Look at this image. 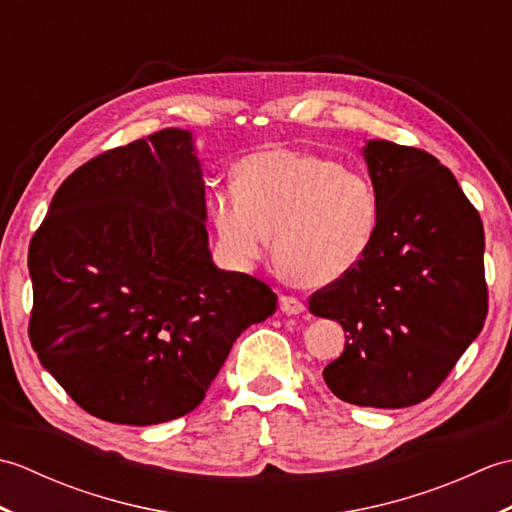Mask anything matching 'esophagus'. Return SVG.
Returning a JSON list of instances; mask_svg holds the SVG:
<instances>
[{
	"label": "esophagus",
	"mask_w": 512,
	"mask_h": 512,
	"mask_svg": "<svg viewBox=\"0 0 512 512\" xmlns=\"http://www.w3.org/2000/svg\"><path fill=\"white\" fill-rule=\"evenodd\" d=\"M279 308L284 314H301L303 310H306L303 301H299L297 297H288V295L279 297Z\"/></svg>",
	"instance_id": "1"
}]
</instances>
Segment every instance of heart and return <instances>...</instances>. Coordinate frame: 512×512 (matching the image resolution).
Wrapping results in <instances>:
<instances>
[{
    "label": "heart",
    "mask_w": 512,
    "mask_h": 512,
    "mask_svg": "<svg viewBox=\"0 0 512 512\" xmlns=\"http://www.w3.org/2000/svg\"><path fill=\"white\" fill-rule=\"evenodd\" d=\"M237 189H213L209 215L237 268L266 255L292 279L328 286L361 266L380 224V195L363 171L295 149H264L235 165Z\"/></svg>",
    "instance_id": "1"
}]
</instances>
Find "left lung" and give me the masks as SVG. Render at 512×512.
Here are the masks:
<instances>
[{
    "label": "left lung",
    "mask_w": 512,
    "mask_h": 512,
    "mask_svg": "<svg viewBox=\"0 0 512 512\" xmlns=\"http://www.w3.org/2000/svg\"><path fill=\"white\" fill-rule=\"evenodd\" d=\"M380 195L376 242L350 275L314 292L343 354L323 369L336 398L400 409L427 400L484 328V226L438 158L389 140L363 147Z\"/></svg>",
    "instance_id": "left-lung-1"
}]
</instances>
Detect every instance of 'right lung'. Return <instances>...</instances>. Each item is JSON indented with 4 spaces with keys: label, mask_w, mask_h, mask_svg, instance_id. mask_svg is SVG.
<instances>
[{
    "label": "right lung",
    "mask_w": 512,
    "mask_h": 512,
    "mask_svg": "<svg viewBox=\"0 0 512 512\" xmlns=\"http://www.w3.org/2000/svg\"><path fill=\"white\" fill-rule=\"evenodd\" d=\"M28 270L41 365L92 416L134 427L198 407L237 336L277 308L264 281L213 264L202 165L176 127L65 178Z\"/></svg>",
    "instance_id": "right-lung-1"
}]
</instances>
